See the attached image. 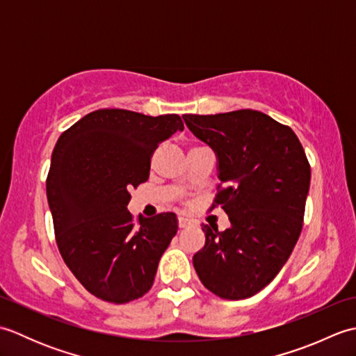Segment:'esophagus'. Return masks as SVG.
<instances>
[{"instance_id":"obj_1","label":"esophagus","mask_w":356,"mask_h":356,"mask_svg":"<svg viewBox=\"0 0 356 356\" xmlns=\"http://www.w3.org/2000/svg\"><path fill=\"white\" fill-rule=\"evenodd\" d=\"M190 225V220L185 217H179V228H186V226Z\"/></svg>"}]
</instances>
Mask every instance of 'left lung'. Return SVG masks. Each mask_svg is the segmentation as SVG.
Here are the masks:
<instances>
[{
	"mask_svg": "<svg viewBox=\"0 0 356 356\" xmlns=\"http://www.w3.org/2000/svg\"><path fill=\"white\" fill-rule=\"evenodd\" d=\"M218 156L220 207L231 228L202 225L205 246L193 257L202 284L223 300L249 298L266 287L300 237L311 165L297 134L257 110L184 115Z\"/></svg>",
	"mask_w": 356,
	"mask_h": 356,
	"instance_id": "8db88e82",
	"label": "left lung"
}]
</instances>
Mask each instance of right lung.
Wrapping results in <instances>:
<instances>
[{
	"label": "right lung",
	"mask_w": 356,
	"mask_h": 356,
	"mask_svg": "<svg viewBox=\"0 0 356 356\" xmlns=\"http://www.w3.org/2000/svg\"><path fill=\"white\" fill-rule=\"evenodd\" d=\"M177 130H184L179 115L102 108L59 136L45 180L56 245L96 298L124 305L153 286L177 217L136 218L127 205L131 188L148 180L159 143Z\"/></svg>",
	"instance_id": "obj_1"
}]
</instances>
